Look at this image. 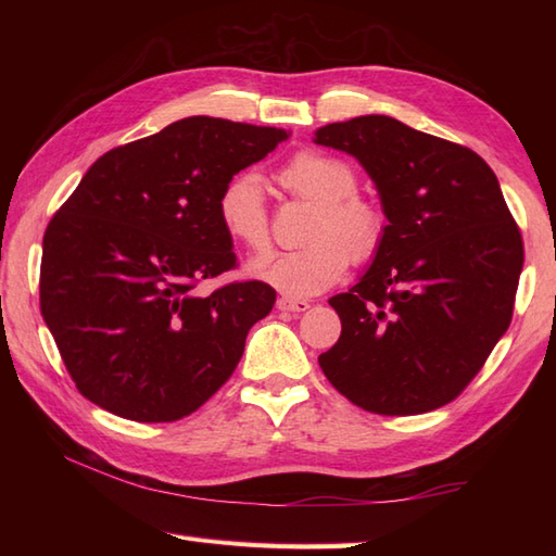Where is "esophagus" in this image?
<instances>
[{
	"instance_id": "34e87169",
	"label": "esophagus",
	"mask_w": 556,
	"mask_h": 556,
	"mask_svg": "<svg viewBox=\"0 0 556 556\" xmlns=\"http://www.w3.org/2000/svg\"><path fill=\"white\" fill-rule=\"evenodd\" d=\"M277 308H279V311H287V313H305V311L311 308V303L303 301V299L281 296V299L277 301Z\"/></svg>"
}]
</instances>
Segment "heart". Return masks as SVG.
<instances>
[{
  "label": "heart",
  "instance_id": "obj_1",
  "mask_svg": "<svg viewBox=\"0 0 556 556\" xmlns=\"http://www.w3.org/2000/svg\"><path fill=\"white\" fill-rule=\"evenodd\" d=\"M279 184L315 205L305 229L308 245L248 265V271L287 296H313L346 275L349 260H368L382 243V207L356 193L358 179L344 160L323 152H299L277 172ZM217 217L229 239L248 251L269 245L265 188L255 172H239L224 184Z\"/></svg>",
  "mask_w": 556,
  "mask_h": 556
}]
</instances>
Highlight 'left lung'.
I'll return each mask as SVG.
<instances>
[{"label":"left lung","instance_id":"8db88e82","mask_svg":"<svg viewBox=\"0 0 556 556\" xmlns=\"http://www.w3.org/2000/svg\"><path fill=\"white\" fill-rule=\"evenodd\" d=\"M315 143L368 172L384 236L329 305L341 337L320 368L353 404L416 416L456 399L511 323L523 241L478 152L384 114L327 124Z\"/></svg>","mask_w":556,"mask_h":556}]
</instances>
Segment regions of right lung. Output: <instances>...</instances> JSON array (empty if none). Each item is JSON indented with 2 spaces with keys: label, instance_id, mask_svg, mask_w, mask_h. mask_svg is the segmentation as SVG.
Masks as SVG:
<instances>
[{
  "label": "right lung",
  "instance_id": "add662e5",
  "mask_svg": "<svg viewBox=\"0 0 556 556\" xmlns=\"http://www.w3.org/2000/svg\"><path fill=\"white\" fill-rule=\"evenodd\" d=\"M285 128L188 116L92 164L42 239L40 311L78 392L128 420L172 422L229 380L269 315L265 281L193 289L236 265L217 198Z\"/></svg>",
  "mask_w": 556,
  "mask_h": 556
}]
</instances>
